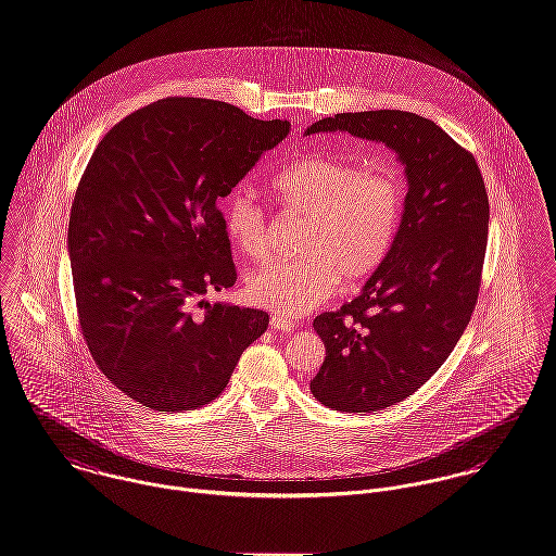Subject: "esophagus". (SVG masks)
<instances>
[{
  "instance_id": "esophagus-1",
  "label": "esophagus",
  "mask_w": 556,
  "mask_h": 556,
  "mask_svg": "<svg viewBox=\"0 0 556 556\" xmlns=\"http://www.w3.org/2000/svg\"><path fill=\"white\" fill-rule=\"evenodd\" d=\"M269 325H271L276 331H293V329H295V320L285 318V316H280V314H271Z\"/></svg>"
}]
</instances>
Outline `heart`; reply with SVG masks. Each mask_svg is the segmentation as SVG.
I'll use <instances>...</instances> for the list:
<instances>
[{
  "instance_id": "b5f03b06",
  "label": "heart",
  "mask_w": 556,
  "mask_h": 556,
  "mask_svg": "<svg viewBox=\"0 0 556 556\" xmlns=\"http://www.w3.org/2000/svg\"><path fill=\"white\" fill-rule=\"evenodd\" d=\"M285 212L303 214L298 258L269 261L251 274L247 293L276 314L300 316L325 302L338 278L346 285L371 276L391 251L405 191L393 167H363L333 154H305L271 178ZM225 231L238 251L261 258L269 251L271 223L249 189L225 203Z\"/></svg>"
}]
</instances>
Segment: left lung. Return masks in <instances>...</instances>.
I'll list each match as a JSON object with an SVG mask.
<instances>
[{
  "instance_id": "left-lung-1",
  "label": "left lung",
  "mask_w": 556,
  "mask_h": 556,
  "mask_svg": "<svg viewBox=\"0 0 556 556\" xmlns=\"http://www.w3.org/2000/svg\"><path fill=\"white\" fill-rule=\"evenodd\" d=\"M346 131L395 151L407 195L395 242L353 302L314 318L325 361L312 395L340 412H378L418 391L448 358L478 302L489 195L473 154L404 110L344 112L305 136Z\"/></svg>"
}]
</instances>
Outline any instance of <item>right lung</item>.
I'll return each instance as SVG.
<instances>
[{"instance_id":"right-lung-1","label":"right lung","mask_w":556,"mask_h":556,"mask_svg":"<svg viewBox=\"0 0 556 556\" xmlns=\"http://www.w3.org/2000/svg\"><path fill=\"white\" fill-rule=\"evenodd\" d=\"M289 129L225 101L167 98L98 144L72 203L67 253L89 353L131 400L159 412L205 405L265 333L267 312L203 295L238 278L218 200Z\"/></svg>"}]
</instances>
